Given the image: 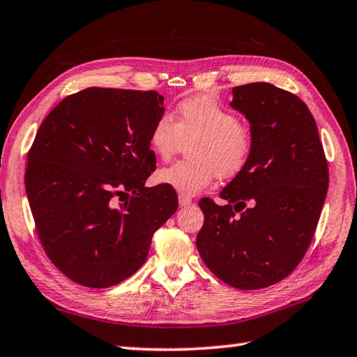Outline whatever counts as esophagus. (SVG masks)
<instances>
[{
    "mask_svg": "<svg viewBox=\"0 0 357 357\" xmlns=\"http://www.w3.org/2000/svg\"><path fill=\"white\" fill-rule=\"evenodd\" d=\"M192 204V199L188 198V197H185V195H179V206L181 207H187V206H190Z\"/></svg>",
    "mask_w": 357,
    "mask_h": 357,
    "instance_id": "obj_1",
    "label": "esophagus"
}]
</instances>
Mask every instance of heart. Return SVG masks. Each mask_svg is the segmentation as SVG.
Masks as SVG:
<instances>
[{
	"mask_svg": "<svg viewBox=\"0 0 357 357\" xmlns=\"http://www.w3.org/2000/svg\"><path fill=\"white\" fill-rule=\"evenodd\" d=\"M190 139L187 151L192 159L174 162L156 174L158 183L187 197L204 190L216 174L221 179L236 176L254 146L252 132L238 116L207 94L181 100L176 121L170 114L159 116L150 132V145L160 159L172 158L183 141Z\"/></svg>",
	"mask_w": 357,
	"mask_h": 357,
	"instance_id": "1",
	"label": "heart"
}]
</instances>
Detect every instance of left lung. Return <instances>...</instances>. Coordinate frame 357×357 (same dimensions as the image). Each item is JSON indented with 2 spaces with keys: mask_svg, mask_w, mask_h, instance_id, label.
Returning a JSON list of instances; mask_svg holds the SVG:
<instances>
[{
  "mask_svg": "<svg viewBox=\"0 0 357 357\" xmlns=\"http://www.w3.org/2000/svg\"><path fill=\"white\" fill-rule=\"evenodd\" d=\"M232 94L230 107L250 123L252 153L221 190L225 206L199 201L204 225L197 248L220 280L261 289L288 277L308 250L328 192V162L316 121L296 94L266 82Z\"/></svg>",
  "mask_w": 357,
  "mask_h": 357,
  "instance_id": "left-lung-1",
  "label": "left lung"
}]
</instances>
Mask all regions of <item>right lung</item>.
Masks as SVG:
<instances>
[{"instance_id":"1","label":"right lung","mask_w":357,"mask_h":357,"mask_svg":"<svg viewBox=\"0 0 357 357\" xmlns=\"http://www.w3.org/2000/svg\"><path fill=\"white\" fill-rule=\"evenodd\" d=\"M164 111L156 91L86 88L41 122L27 155L26 193L41 246L73 282H123L176 212L174 188L145 187L156 169L150 132Z\"/></svg>"}]
</instances>
